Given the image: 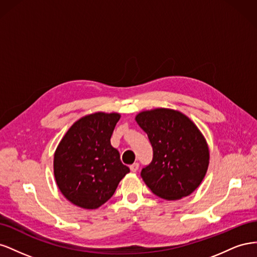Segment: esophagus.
<instances>
[{
  "label": "esophagus",
  "mask_w": 257,
  "mask_h": 257,
  "mask_svg": "<svg viewBox=\"0 0 257 257\" xmlns=\"http://www.w3.org/2000/svg\"><path fill=\"white\" fill-rule=\"evenodd\" d=\"M138 168H139V164H138V163H134V164H132V165L130 166V169H131L132 173H136L137 170H138Z\"/></svg>",
  "instance_id": "obj_1"
}]
</instances>
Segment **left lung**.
Masks as SVG:
<instances>
[{
    "label": "left lung",
    "instance_id": "obj_1",
    "mask_svg": "<svg viewBox=\"0 0 257 257\" xmlns=\"http://www.w3.org/2000/svg\"><path fill=\"white\" fill-rule=\"evenodd\" d=\"M135 119L153 148V160L141 174L148 188L166 200L189 196L204 180L210 159L196 124L169 108L144 110Z\"/></svg>",
    "mask_w": 257,
    "mask_h": 257
}]
</instances>
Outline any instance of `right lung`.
Segmentation results:
<instances>
[{"label": "right lung", "mask_w": 257, "mask_h": 257, "mask_svg": "<svg viewBox=\"0 0 257 257\" xmlns=\"http://www.w3.org/2000/svg\"><path fill=\"white\" fill-rule=\"evenodd\" d=\"M118 112H94L77 120L61 139L53 158L59 190L75 206L96 209L105 204L130 168L110 144Z\"/></svg>", "instance_id": "1"}]
</instances>
